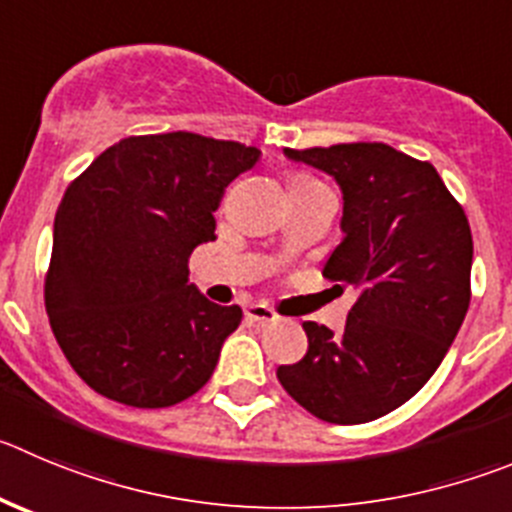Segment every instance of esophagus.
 I'll return each mask as SVG.
<instances>
[{"label": "esophagus", "mask_w": 512, "mask_h": 512, "mask_svg": "<svg viewBox=\"0 0 512 512\" xmlns=\"http://www.w3.org/2000/svg\"><path fill=\"white\" fill-rule=\"evenodd\" d=\"M245 318L250 323H255V326H267V323H275V313H272V310L262 303L247 305Z\"/></svg>", "instance_id": "esophagus-1"}]
</instances>
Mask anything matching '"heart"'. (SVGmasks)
Wrapping results in <instances>:
<instances>
[{
  "mask_svg": "<svg viewBox=\"0 0 512 512\" xmlns=\"http://www.w3.org/2000/svg\"><path fill=\"white\" fill-rule=\"evenodd\" d=\"M313 186H321V181H315L308 174H290L288 176V191L290 194H300V191H308Z\"/></svg>",
  "mask_w": 512,
  "mask_h": 512,
  "instance_id": "heart-1",
  "label": "heart"
}]
</instances>
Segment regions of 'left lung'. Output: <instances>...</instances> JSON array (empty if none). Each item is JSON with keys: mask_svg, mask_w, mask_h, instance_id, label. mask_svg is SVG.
<instances>
[{"mask_svg": "<svg viewBox=\"0 0 512 512\" xmlns=\"http://www.w3.org/2000/svg\"><path fill=\"white\" fill-rule=\"evenodd\" d=\"M285 156L341 186L343 240L323 275L358 288V300L341 336L303 323L308 353L280 366L278 379L323 422H374L427 384L465 321L472 270L465 209L432 164L386 143L285 148Z\"/></svg>", "mask_w": 512, "mask_h": 512, "instance_id": "8db88e82", "label": "left lung"}]
</instances>
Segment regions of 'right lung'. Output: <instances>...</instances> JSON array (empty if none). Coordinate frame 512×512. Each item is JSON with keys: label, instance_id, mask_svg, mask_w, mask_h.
<instances>
[{"label": "right lung", "instance_id": "right-lung-1", "mask_svg": "<svg viewBox=\"0 0 512 512\" xmlns=\"http://www.w3.org/2000/svg\"><path fill=\"white\" fill-rule=\"evenodd\" d=\"M257 161L255 146L197 133L131 136L68 186L55 214L45 308L90 389L161 409L207 384L242 310L189 283V255L217 240L224 186Z\"/></svg>", "mask_w": 512, "mask_h": 512}]
</instances>
